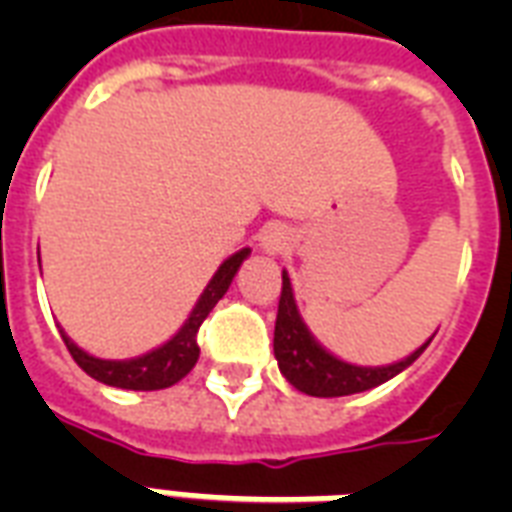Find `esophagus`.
<instances>
[{
	"label": "esophagus",
	"mask_w": 512,
	"mask_h": 512,
	"mask_svg": "<svg viewBox=\"0 0 512 512\" xmlns=\"http://www.w3.org/2000/svg\"><path fill=\"white\" fill-rule=\"evenodd\" d=\"M260 241H263V249L265 252H281V249H287L289 244V233L284 225H268L263 231V236H260Z\"/></svg>",
	"instance_id": "esophagus-1"
}]
</instances>
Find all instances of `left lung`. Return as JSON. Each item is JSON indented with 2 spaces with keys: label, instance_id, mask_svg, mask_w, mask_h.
<instances>
[{
  "label": "left lung",
  "instance_id": "8db88e82",
  "mask_svg": "<svg viewBox=\"0 0 512 512\" xmlns=\"http://www.w3.org/2000/svg\"><path fill=\"white\" fill-rule=\"evenodd\" d=\"M428 345L430 340L420 350H414L409 358L390 366H374L372 369V366L345 364V361L327 353L319 342L313 340L308 327L300 319V313H297L289 276L281 273V297L279 313H276V332H273V353H276L281 374L308 396L337 398L377 388L382 382H388L390 377H396L398 372H404L409 364H414Z\"/></svg>",
  "mask_w": 512,
  "mask_h": 512
}]
</instances>
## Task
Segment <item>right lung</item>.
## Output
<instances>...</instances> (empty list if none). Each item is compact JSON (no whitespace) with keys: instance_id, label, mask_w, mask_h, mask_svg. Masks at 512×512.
Instances as JSON below:
<instances>
[{"instance_id":"obj_1","label":"right lung","mask_w":512,"mask_h":512,"mask_svg":"<svg viewBox=\"0 0 512 512\" xmlns=\"http://www.w3.org/2000/svg\"><path fill=\"white\" fill-rule=\"evenodd\" d=\"M249 255V249H241L236 255H231L225 260L217 273L212 276V281L204 289V295L199 297V303L193 308L191 319L185 321V327L172 337L167 345L151 350L146 356L132 358V361H103V358H95L90 353H84L82 348H76L74 342L68 340L66 332L63 342H66L68 353L74 356V361L82 366L84 372L95 377L98 382H106V385H114V388H127V390H162L170 388L175 382H180L185 374L191 372L196 361H199V327L204 324V319L209 316V311L215 308L217 300L228 292L233 276L239 271V265L244 263V257Z\"/></svg>"}]
</instances>
